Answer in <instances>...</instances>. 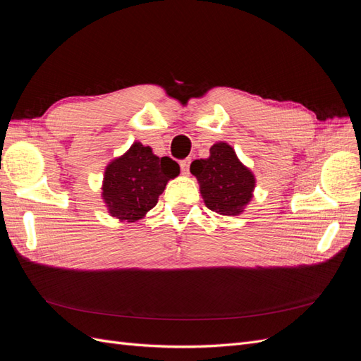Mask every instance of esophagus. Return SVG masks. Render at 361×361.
<instances>
[{
  "instance_id": "34e87169",
  "label": "esophagus",
  "mask_w": 361,
  "mask_h": 361,
  "mask_svg": "<svg viewBox=\"0 0 361 361\" xmlns=\"http://www.w3.org/2000/svg\"><path fill=\"white\" fill-rule=\"evenodd\" d=\"M190 164H191V159L187 158V159H182L180 161V170H182V174H188L190 173Z\"/></svg>"
}]
</instances>
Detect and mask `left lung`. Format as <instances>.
I'll use <instances>...</instances> for the list:
<instances>
[{"instance_id":"obj_1","label":"left lung","mask_w":361,"mask_h":361,"mask_svg":"<svg viewBox=\"0 0 361 361\" xmlns=\"http://www.w3.org/2000/svg\"><path fill=\"white\" fill-rule=\"evenodd\" d=\"M209 154V158L192 161L190 167L200 183L204 204L221 215H239L253 197L255 174L223 141L214 145Z\"/></svg>"}]
</instances>
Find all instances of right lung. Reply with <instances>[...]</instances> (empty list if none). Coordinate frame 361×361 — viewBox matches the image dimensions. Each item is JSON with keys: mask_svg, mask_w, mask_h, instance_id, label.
Here are the masks:
<instances>
[{"mask_svg": "<svg viewBox=\"0 0 361 361\" xmlns=\"http://www.w3.org/2000/svg\"><path fill=\"white\" fill-rule=\"evenodd\" d=\"M180 169L169 157H157L149 146L134 143L125 155L108 164L104 174L102 199L111 216L134 223L158 203L170 179Z\"/></svg>", "mask_w": 361, "mask_h": 361, "instance_id": "add662e5", "label": "right lung"}]
</instances>
